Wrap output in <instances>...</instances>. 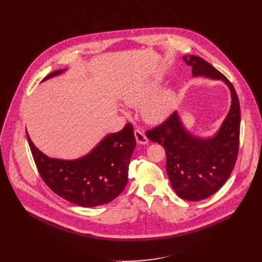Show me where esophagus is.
Segmentation results:
<instances>
[{"instance_id": "obj_1", "label": "esophagus", "mask_w": 262, "mask_h": 262, "mask_svg": "<svg viewBox=\"0 0 262 262\" xmlns=\"http://www.w3.org/2000/svg\"><path fill=\"white\" fill-rule=\"evenodd\" d=\"M135 137H136L137 143H139V144H147L148 139H147V137H146V135L144 134L143 130H141L139 128L136 129L135 130Z\"/></svg>"}]
</instances>
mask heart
Masks as SVG:
<instances>
[{
    "label": "heart",
    "instance_id": "heart-1",
    "mask_svg": "<svg viewBox=\"0 0 262 262\" xmlns=\"http://www.w3.org/2000/svg\"><path fill=\"white\" fill-rule=\"evenodd\" d=\"M162 80L152 78L135 86L124 96V102L132 107H141L145 121L159 123L166 120L173 112L175 94L172 90H164L155 94L161 87Z\"/></svg>",
    "mask_w": 262,
    "mask_h": 262
}]
</instances>
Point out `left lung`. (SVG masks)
Wrapping results in <instances>:
<instances>
[{
	"label": "left lung",
	"mask_w": 262,
	"mask_h": 262,
	"mask_svg": "<svg viewBox=\"0 0 262 262\" xmlns=\"http://www.w3.org/2000/svg\"><path fill=\"white\" fill-rule=\"evenodd\" d=\"M192 76L221 79L231 94L230 109L216 134L201 138L186 129L177 112L146 137L164 147L166 169L175 193L183 200L201 201L214 194L228 180L239 148L240 104L231 82L210 63L194 55H186Z\"/></svg>",
	"instance_id": "1"
}]
</instances>
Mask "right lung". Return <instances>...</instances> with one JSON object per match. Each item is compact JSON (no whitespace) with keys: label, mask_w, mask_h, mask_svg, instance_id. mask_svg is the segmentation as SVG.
Returning a JSON list of instances; mask_svg holds the SVG:
<instances>
[{"label":"right lung","mask_w":262,"mask_h":262,"mask_svg":"<svg viewBox=\"0 0 262 262\" xmlns=\"http://www.w3.org/2000/svg\"><path fill=\"white\" fill-rule=\"evenodd\" d=\"M54 71L42 81L63 73ZM37 169L49 188L68 202L95 207L115 200L128 181V166L136 147L132 124L108 134L88 154L77 159L51 158L39 150L26 132Z\"/></svg>","instance_id":"obj_1"}]
</instances>
